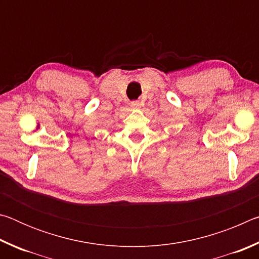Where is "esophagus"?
<instances>
[{
    "label": "esophagus",
    "instance_id": "1",
    "mask_svg": "<svg viewBox=\"0 0 259 259\" xmlns=\"http://www.w3.org/2000/svg\"><path fill=\"white\" fill-rule=\"evenodd\" d=\"M130 105H131V107L133 108H140V106H142V104H140V102H138V100H134V102H131L130 103Z\"/></svg>",
    "mask_w": 259,
    "mask_h": 259
}]
</instances>
